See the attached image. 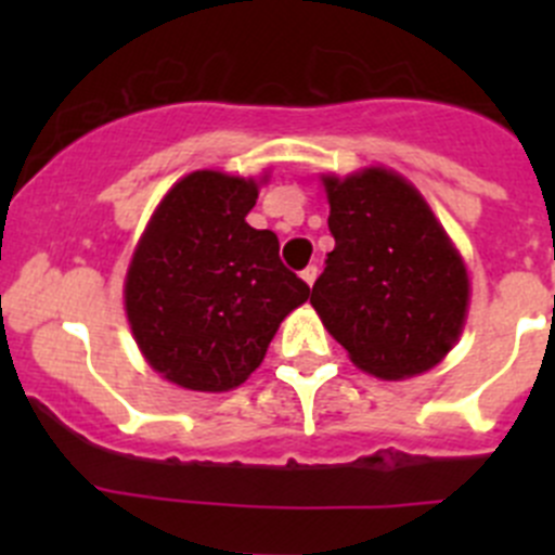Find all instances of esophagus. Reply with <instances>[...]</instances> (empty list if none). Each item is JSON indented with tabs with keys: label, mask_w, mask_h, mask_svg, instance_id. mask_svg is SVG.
Segmentation results:
<instances>
[{
	"label": "esophagus",
	"mask_w": 555,
	"mask_h": 555,
	"mask_svg": "<svg viewBox=\"0 0 555 555\" xmlns=\"http://www.w3.org/2000/svg\"><path fill=\"white\" fill-rule=\"evenodd\" d=\"M300 276H304V282H306V284H309V287H311V284H313V282H317V276H319V268H317V266H313V262H311V266H309V268H306V271H304V273H300Z\"/></svg>",
	"instance_id": "1"
}]
</instances>
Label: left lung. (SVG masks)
<instances>
[{"label": "left lung", "instance_id": "obj_1", "mask_svg": "<svg viewBox=\"0 0 555 555\" xmlns=\"http://www.w3.org/2000/svg\"><path fill=\"white\" fill-rule=\"evenodd\" d=\"M335 249L311 289L324 327L360 371L402 382L438 365L467 319L462 255L416 188L371 166L322 177Z\"/></svg>", "mask_w": 555, "mask_h": 555}]
</instances>
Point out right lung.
Returning a JSON list of instances; mask_svg holds the SVG:
<instances>
[{
	"mask_svg": "<svg viewBox=\"0 0 555 555\" xmlns=\"http://www.w3.org/2000/svg\"><path fill=\"white\" fill-rule=\"evenodd\" d=\"M255 179L193 171L179 179L139 238L126 313L144 360L193 391L236 389L266 357L309 284L279 260V238L246 215Z\"/></svg>",
	"mask_w": 555,
	"mask_h": 555,
	"instance_id": "obj_1",
	"label": "right lung"
}]
</instances>
